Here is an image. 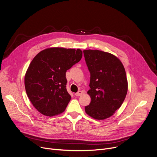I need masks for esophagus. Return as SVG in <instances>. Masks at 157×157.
<instances>
[{
    "instance_id": "1",
    "label": "esophagus",
    "mask_w": 157,
    "mask_h": 157,
    "mask_svg": "<svg viewBox=\"0 0 157 157\" xmlns=\"http://www.w3.org/2000/svg\"><path fill=\"white\" fill-rule=\"evenodd\" d=\"M83 92H82V91H79V92H78L77 93H76L75 94V95L76 96H77V97H78V96H80V95H81L82 94H83Z\"/></svg>"
}]
</instances>
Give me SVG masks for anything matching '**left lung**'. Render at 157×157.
<instances>
[{"label":"left lung","instance_id":"8db88e82","mask_svg":"<svg viewBox=\"0 0 157 157\" xmlns=\"http://www.w3.org/2000/svg\"><path fill=\"white\" fill-rule=\"evenodd\" d=\"M84 56L90 72L91 98L85 112L95 120L111 117L124 101L128 90L126 72L115 55L100 50L85 49Z\"/></svg>","mask_w":157,"mask_h":157}]
</instances>
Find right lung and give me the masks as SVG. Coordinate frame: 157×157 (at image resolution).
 <instances>
[{
  "label": "right lung",
  "mask_w": 157,
  "mask_h": 157,
  "mask_svg": "<svg viewBox=\"0 0 157 157\" xmlns=\"http://www.w3.org/2000/svg\"><path fill=\"white\" fill-rule=\"evenodd\" d=\"M80 49L46 48L33 59L25 76L27 95L42 114L53 117L63 113L71 96L66 89L65 72L79 62Z\"/></svg>",
  "instance_id": "1"
}]
</instances>
